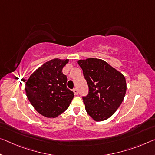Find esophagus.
I'll return each mask as SVG.
<instances>
[{"label": "esophagus", "instance_id": "34e87169", "mask_svg": "<svg viewBox=\"0 0 155 155\" xmlns=\"http://www.w3.org/2000/svg\"><path fill=\"white\" fill-rule=\"evenodd\" d=\"M73 92H74V93L75 95H78V90L77 89V88H74V89H73Z\"/></svg>", "mask_w": 155, "mask_h": 155}]
</instances>
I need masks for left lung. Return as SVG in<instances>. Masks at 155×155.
Segmentation results:
<instances>
[{
    "label": "left lung",
    "instance_id": "obj_1",
    "mask_svg": "<svg viewBox=\"0 0 155 155\" xmlns=\"http://www.w3.org/2000/svg\"><path fill=\"white\" fill-rule=\"evenodd\" d=\"M89 88L83 97L87 114L96 121L110 118L119 108L126 92L124 76L105 61L90 58L78 61Z\"/></svg>",
    "mask_w": 155,
    "mask_h": 155
}]
</instances>
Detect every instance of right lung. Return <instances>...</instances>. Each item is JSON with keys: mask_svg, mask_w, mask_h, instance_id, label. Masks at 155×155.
Masks as SVG:
<instances>
[{"mask_svg": "<svg viewBox=\"0 0 155 155\" xmlns=\"http://www.w3.org/2000/svg\"><path fill=\"white\" fill-rule=\"evenodd\" d=\"M69 60L54 58L38 68L25 84L28 99L35 110L48 118H54L68 109L74 92L67 87V77L62 72Z\"/></svg>", "mask_w": 155, "mask_h": 155, "instance_id": "1", "label": "right lung"}]
</instances>
